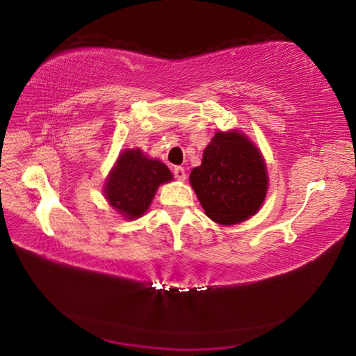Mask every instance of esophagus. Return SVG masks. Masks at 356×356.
Returning a JSON list of instances; mask_svg holds the SVG:
<instances>
[{
  "instance_id": "obj_1",
  "label": "esophagus",
  "mask_w": 356,
  "mask_h": 356,
  "mask_svg": "<svg viewBox=\"0 0 356 356\" xmlns=\"http://www.w3.org/2000/svg\"><path fill=\"white\" fill-rule=\"evenodd\" d=\"M172 175H175V177L177 180H185L186 179V172H185V170L181 168V167H175V168H172Z\"/></svg>"
}]
</instances>
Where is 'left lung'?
I'll return each mask as SVG.
<instances>
[{
	"instance_id": "left-lung-1",
	"label": "left lung",
	"mask_w": 356,
	"mask_h": 356,
	"mask_svg": "<svg viewBox=\"0 0 356 356\" xmlns=\"http://www.w3.org/2000/svg\"><path fill=\"white\" fill-rule=\"evenodd\" d=\"M189 181L204 213L218 225L254 216L267 195L268 176L261 152L236 130L217 131Z\"/></svg>"
}]
</instances>
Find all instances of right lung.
<instances>
[{
    "instance_id": "1",
    "label": "right lung",
    "mask_w": 356,
    "mask_h": 356,
    "mask_svg": "<svg viewBox=\"0 0 356 356\" xmlns=\"http://www.w3.org/2000/svg\"><path fill=\"white\" fill-rule=\"evenodd\" d=\"M172 180L171 171L159 159H150L129 148L120 156L104 185V197L122 217L135 220L147 212L162 184Z\"/></svg>"
}]
</instances>
